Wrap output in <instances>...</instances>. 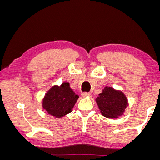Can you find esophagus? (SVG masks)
I'll return each instance as SVG.
<instances>
[{"label":"esophagus","instance_id":"1","mask_svg":"<svg viewBox=\"0 0 160 160\" xmlns=\"http://www.w3.org/2000/svg\"><path fill=\"white\" fill-rule=\"evenodd\" d=\"M82 96L83 98H86V97H91V93L89 92H82Z\"/></svg>","mask_w":160,"mask_h":160}]
</instances>
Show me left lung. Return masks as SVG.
Instances as JSON below:
<instances>
[{"label": "left lung", "mask_w": 160, "mask_h": 160, "mask_svg": "<svg viewBox=\"0 0 160 160\" xmlns=\"http://www.w3.org/2000/svg\"><path fill=\"white\" fill-rule=\"evenodd\" d=\"M98 95L96 102L104 117L113 119L123 114L128 102L122 92L115 90L112 87H106Z\"/></svg>", "instance_id": "left-lung-1"}]
</instances>
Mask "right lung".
Wrapping results in <instances>:
<instances>
[{"instance_id": "obj_1", "label": "right lung", "mask_w": 160, "mask_h": 160, "mask_svg": "<svg viewBox=\"0 0 160 160\" xmlns=\"http://www.w3.org/2000/svg\"><path fill=\"white\" fill-rule=\"evenodd\" d=\"M78 95L71 89L68 82L52 87L46 94L42 102L43 109L49 114L60 118L71 113Z\"/></svg>"}]
</instances>
